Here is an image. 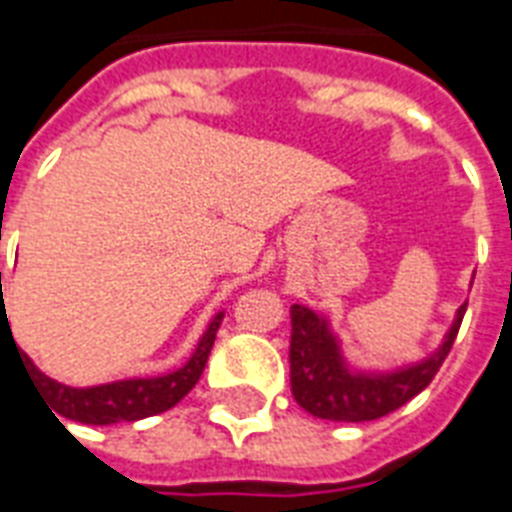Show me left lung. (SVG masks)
Here are the masks:
<instances>
[{
  "label": "left lung",
  "mask_w": 512,
  "mask_h": 512,
  "mask_svg": "<svg viewBox=\"0 0 512 512\" xmlns=\"http://www.w3.org/2000/svg\"><path fill=\"white\" fill-rule=\"evenodd\" d=\"M464 308H456L454 322L427 357L392 368H362L349 360L333 319L303 303L290 308V386L295 403L317 419L373 421L397 411L435 378L456 330L462 325Z\"/></svg>",
  "instance_id": "obj_1"
}]
</instances>
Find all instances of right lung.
<instances>
[{"mask_svg":"<svg viewBox=\"0 0 512 512\" xmlns=\"http://www.w3.org/2000/svg\"><path fill=\"white\" fill-rule=\"evenodd\" d=\"M0 292H2V273H0ZM0 308V330L7 327V308H5V295ZM225 311H217L209 325H206L204 335L198 338L195 349L190 351L179 368L169 370V373H158V376H131V378H117V381H107V384H93V386H69L61 384L56 378L45 376L42 370L34 365L29 354L21 351L23 368L34 378V384L42 392V397L48 400L50 413H58L69 421H80V424H93V427H107V424H117V421H139L155 413H163L174 408L182 397L195 386V381L204 373V365L209 360V351H212L214 335L222 322ZM13 338V333H10ZM15 343V338H13ZM56 416V419H58Z\"/></svg>","mask_w":512,"mask_h":512,"instance_id":"add662e5","label":"right lung"}]
</instances>
